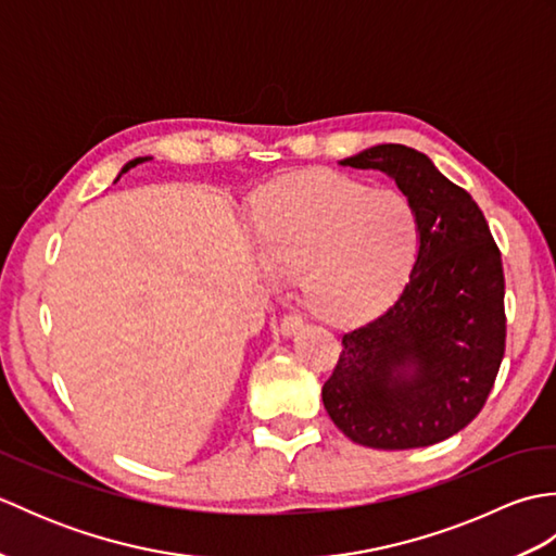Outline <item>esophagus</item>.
<instances>
[{"label":"esophagus","instance_id":"1","mask_svg":"<svg viewBox=\"0 0 556 556\" xmlns=\"http://www.w3.org/2000/svg\"><path fill=\"white\" fill-rule=\"evenodd\" d=\"M301 329H303V317L301 315H287L285 320H281V325H279V332H281V337H285V339L301 332Z\"/></svg>","mask_w":556,"mask_h":556}]
</instances>
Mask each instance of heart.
I'll list each match as a JSON object with an SVG mask.
<instances>
[{"mask_svg":"<svg viewBox=\"0 0 556 556\" xmlns=\"http://www.w3.org/2000/svg\"><path fill=\"white\" fill-rule=\"evenodd\" d=\"M251 217L263 275L275 285L303 275L311 311L337 325L382 315L420 248L418 212L404 193L323 169L263 186Z\"/></svg>","mask_w":556,"mask_h":556,"instance_id":"heart-1","label":"heart"}]
</instances>
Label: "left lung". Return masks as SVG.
I'll return each mask as SVG.
<instances>
[{
	"label": "left lung",
	"mask_w": 556,
	"mask_h": 556,
	"mask_svg": "<svg viewBox=\"0 0 556 556\" xmlns=\"http://www.w3.org/2000/svg\"><path fill=\"white\" fill-rule=\"evenodd\" d=\"M384 172L418 212L408 285L377 320L341 339L323 404L349 440L430 446L485 406L504 358V271L485 215L422 152L384 143L339 162Z\"/></svg>",
	"instance_id": "8db88e82"
}]
</instances>
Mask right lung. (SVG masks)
I'll use <instances>...</instances> for the list:
<instances>
[{
	"instance_id": "obj_1",
	"label": "right lung",
	"mask_w": 556,
	"mask_h": 556,
	"mask_svg": "<svg viewBox=\"0 0 556 556\" xmlns=\"http://www.w3.org/2000/svg\"><path fill=\"white\" fill-rule=\"evenodd\" d=\"M148 160H152V157H136V160H131V162H126V164H124V167H122V172H119V176H116V179H114V184L122 179V174H126L128 169H134V167H136V164H143V162H148Z\"/></svg>"
}]
</instances>
